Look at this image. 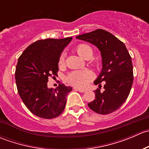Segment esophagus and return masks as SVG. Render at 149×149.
<instances>
[{
  "label": "esophagus",
  "instance_id": "1",
  "mask_svg": "<svg viewBox=\"0 0 149 149\" xmlns=\"http://www.w3.org/2000/svg\"><path fill=\"white\" fill-rule=\"evenodd\" d=\"M74 89L76 90V91H79V92H81V93L86 92V90H84V89H81V88H74Z\"/></svg>",
  "mask_w": 149,
  "mask_h": 149
}]
</instances>
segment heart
I'll return each mask as SVG.
<instances>
[{
    "instance_id": "b5f03b06",
    "label": "heart",
    "mask_w": 149,
    "mask_h": 149,
    "mask_svg": "<svg viewBox=\"0 0 149 149\" xmlns=\"http://www.w3.org/2000/svg\"><path fill=\"white\" fill-rule=\"evenodd\" d=\"M76 51L82 58H86L91 57L93 49L86 44H80L76 47ZM64 61V55L62 54L59 58V63L62 64ZM93 78V74L89 70H77L70 73L68 76L67 81L68 83L77 87H84Z\"/></svg>"
}]
</instances>
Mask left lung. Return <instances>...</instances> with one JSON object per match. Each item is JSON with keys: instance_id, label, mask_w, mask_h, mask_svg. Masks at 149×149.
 Returning <instances> with one entry per match:
<instances>
[{"instance_id": "left-lung-1", "label": "left lung", "mask_w": 149, "mask_h": 149, "mask_svg": "<svg viewBox=\"0 0 149 149\" xmlns=\"http://www.w3.org/2000/svg\"><path fill=\"white\" fill-rule=\"evenodd\" d=\"M95 45L101 52L102 69L94 81L99 88L94 91L95 100L88 107L101 115L112 113L127 100L133 81L131 57L123 42L103 29L95 30L76 37ZM105 81L101 91L100 83Z\"/></svg>"}]
</instances>
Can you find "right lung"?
<instances>
[{
  "label": "right lung",
  "instance_id": "obj_1",
  "mask_svg": "<svg viewBox=\"0 0 149 149\" xmlns=\"http://www.w3.org/2000/svg\"><path fill=\"white\" fill-rule=\"evenodd\" d=\"M71 40L72 37L37 40L18 60L15 72L18 92L29 110L40 118H55L65 109L72 87L60 84L55 89L49 88L47 82L48 78L57 76L60 57Z\"/></svg>",
  "mask_w": 149,
  "mask_h": 149
}]
</instances>
